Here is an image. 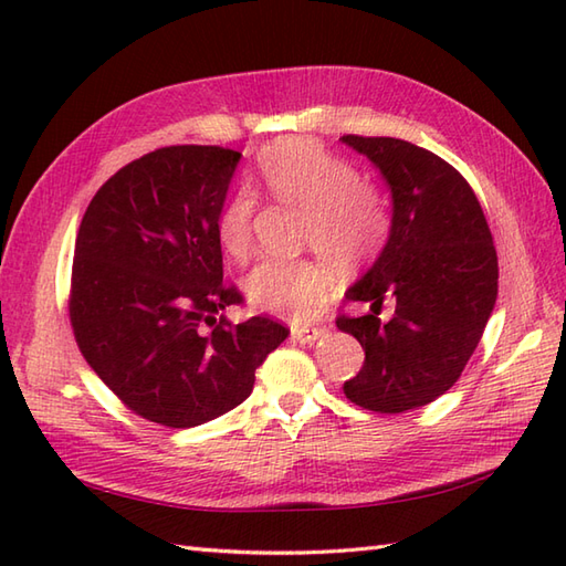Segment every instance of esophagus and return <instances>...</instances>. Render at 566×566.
I'll list each match as a JSON object with an SVG mask.
<instances>
[{
    "label": "esophagus",
    "mask_w": 566,
    "mask_h": 566,
    "mask_svg": "<svg viewBox=\"0 0 566 566\" xmlns=\"http://www.w3.org/2000/svg\"><path fill=\"white\" fill-rule=\"evenodd\" d=\"M326 333V328H314V326H294L292 328V340L294 343H302V345H311V343H316L321 335Z\"/></svg>",
    "instance_id": "1"
}]
</instances>
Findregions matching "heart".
<instances>
[{"mask_svg":"<svg viewBox=\"0 0 566 566\" xmlns=\"http://www.w3.org/2000/svg\"><path fill=\"white\" fill-rule=\"evenodd\" d=\"M262 182L276 201L304 209L306 243L326 248L345 262L377 255L387 243L391 216L381 191L357 179L355 167L308 138L272 143L258 158ZM255 195L235 189L216 216V238L226 255L243 260L250 248ZM340 264L328 255L302 260H264L243 284L248 302L270 314L306 321L316 314Z\"/></svg>","mask_w":566,"mask_h":566,"instance_id":"1","label":"heart"}]
</instances>
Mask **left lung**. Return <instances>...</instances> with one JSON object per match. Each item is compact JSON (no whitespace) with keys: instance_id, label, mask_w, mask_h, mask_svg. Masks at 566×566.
Instances as JSON below:
<instances>
[{"instance_id":"1","label":"left lung","mask_w":566,"mask_h":566,"mask_svg":"<svg viewBox=\"0 0 566 566\" xmlns=\"http://www.w3.org/2000/svg\"><path fill=\"white\" fill-rule=\"evenodd\" d=\"M340 140L391 191L387 245L345 292L369 302V314L335 321L365 350L343 391L367 411L403 413L448 391L482 340L499 294L494 238L472 187L436 153L401 138ZM384 301L395 304L389 322L378 318Z\"/></svg>"}]
</instances>
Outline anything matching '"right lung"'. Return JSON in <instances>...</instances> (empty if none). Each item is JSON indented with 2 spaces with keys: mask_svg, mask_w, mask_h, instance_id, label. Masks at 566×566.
<instances>
[{
  "mask_svg": "<svg viewBox=\"0 0 566 566\" xmlns=\"http://www.w3.org/2000/svg\"><path fill=\"white\" fill-rule=\"evenodd\" d=\"M240 153L170 146L122 167L82 216L70 323L80 353L130 411L195 428L243 403L282 323L223 316L243 296L223 282L216 216Z\"/></svg>",
  "mask_w": 566,
  "mask_h": 566,
  "instance_id": "add662e5",
  "label": "right lung"
}]
</instances>
